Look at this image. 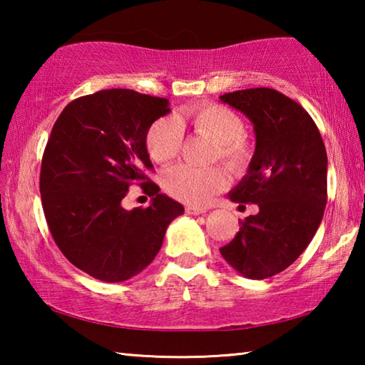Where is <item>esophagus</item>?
Listing matches in <instances>:
<instances>
[{"label": "esophagus", "mask_w": 365, "mask_h": 365, "mask_svg": "<svg viewBox=\"0 0 365 365\" xmlns=\"http://www.w3.org/2000/svg\"><path fill=\"white\" fill-rule=\"evenodd\" d=\"M185 212L190 214V215H200V214H205L206 209L200 207V206H187V207H185Z\"/></svg>", "instance_id": "esophagus-1"}]
</instances>
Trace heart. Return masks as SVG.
Instances as JSON below:
<instances>
[{"mask_svg": "<svg viewBox=\"0 0 365 365\" xmlns=\"http://www.w3.org/2000/svg\"><path fill=\"white\" fill-rule=\"evenodd\" d=\"M183 127L214 141V160L228 170L248 168L251 148L243 138L245 122L235 110L217 103H196L174 117H160L146 133V148L158 164L174 160L183 145ZM163 185L168 193L187 205H205L227 185L225 172L219 168L195 169L175 165L164 174Z\"/></svg>", "mask_w": 365, "mask_h": 365, "instance_id": "b5f03b06", "label": "heart"}]
</instances>
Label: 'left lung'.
Returning a JSON list of instances; mask_svg holds the SVG:
<instances>
[{"mask_svg": "<svg viewBox=\"0 0 365 365\" xmlns=\"http://www.w3.org/2000/svg\"><path fill=\"white\" fill-rule=\"evenodd\" d=\"M220 100L251 120L256 150L248 174L228 197L257 205L220 255L246 279L285 270L307 248L327 205V151L304 108L272 88L225 93Z\"/></svg>", "mask_w": 365, "mask_h": 365, "instance_id": "obj_1", "label": "left lung"}]
</instances>
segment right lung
Returning a JSON list of instances; mask_svg holds the SVG:
<instances>
[{"label": "right lung", "mask_w": 365, "mask_h": 365, "mask_svg": "<svg viewBox=\"0 0 365 365\" xmlns=\"http://www.w3.org/2000/svg\"><path fill=\"white\" fill-rule=\"evenodd\" d=\"M169 110L165 98L110 88L71 101L54 122L41 159L43 212L67 261L93 279L140 274L185 211L143 172L153 169L146 133ZM133 182L153 200L127 212L121 200Z\"/></svg>", "instance_id": "obj_1"}]
</instances>
